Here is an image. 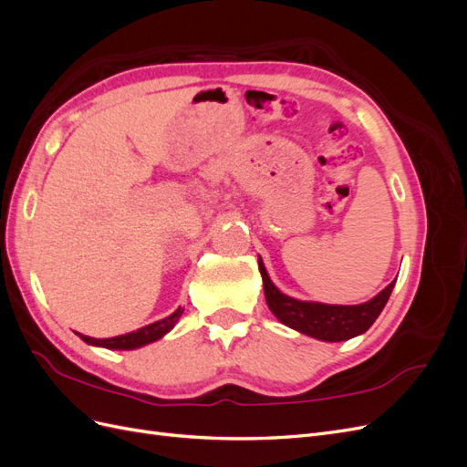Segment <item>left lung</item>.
Returning <instances> with one entry per match:
<instances>
[{"label": "left lung", "instance_id": "obj_1", "mask_svg": "<svg viewBox=\"0 0 467 467\" xmlns=\"http://www.w3.org/2000/svg\"><path fill=\"white\" fill-rule=\"evenodd\" d=\"M259 271L263 276L266 306L276 316V319L296 331L327 343L347 341V338L368 331L370 325L378 319L381 309L388 304L389 294L395 286L393 280L378 296H374L372 300L358 306H331L319 302H302L282 294L273 285V280L268 278L261 257Z\"/></svg>", "mask_w": 467, "mask_h": 467}]
</instances>
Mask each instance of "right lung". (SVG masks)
Wrapping results in <instances>:
<instances>
[{"label":"right lung","instance_id":"add662e5","mask_svg":"<svg viewBox=\"0 0 467 467\" xmlns=\"http://www.w3.org/2000/svg\"><path fill=\"white\" fill-rule=\"evenodd\" d=\"M181 316H182V307H177L175 312L169 316V317L160 319V321H155V323H150V325H146V327L130 331V333H126V335L110 337V338H93V337H88V335H79V337L86 343L95 345V347L117 348V350H132V348H138V347H144V345H150L153 341H158V338H161L165 333H169V331L173 329V325L179 321Z\"/></svg>","mask_w":467,"mask_h":467}]
</instances>
